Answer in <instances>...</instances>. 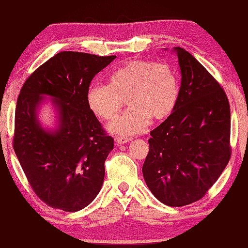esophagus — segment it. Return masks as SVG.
Instances as JSON below:
<instances>
[{"label": "esophagus", "instance_id": "esophagus-1", "mask_svg": "<svg viewBox=\"0 0 248 248\" xmlns=\"http://www.w3.org/2000/svg\"><path fill=\"white\" fill-rule=\"evenodd\" d=\"M131 140H132L131 138H125V137H116V138H115V141H116V143L118 144V145H121V144H124V143H127V142L131 141Z\"/></svg>", "mask_w": 248, "mask_h": 248}]
</instances>
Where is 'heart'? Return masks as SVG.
Masks as SVG:
<instances>
[{
    "label": "heart",
    "instance_id": "1",
    "mask_svg": "<svg viewBox=\"0 0 248 248\" xmlns=\"http://www.w3.org/2000/svg\"><path fill=\"white\" fill-rule=\"evenodd\" d=\"M179 97V79L169 63L132 60L120 66L109 78L108 85H92L87 103L95 115L114 120L127 98L128 110L108 129L111 133L132 136L139 133L153 119L169 116Z\"/></svg>",
    "mask_w": 248,
    "mask_h": 248
}]
</instances>
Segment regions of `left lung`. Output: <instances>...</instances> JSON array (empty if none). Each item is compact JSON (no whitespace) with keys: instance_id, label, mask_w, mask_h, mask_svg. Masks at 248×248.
<instances>
[{"instance_id":"obj_1","label":"left lung","mask_w":248,"mask_h":248,"mask_svg":"<svg viewBox=\"0 0 248 248\" xmlns=\"http://www.w3.org/2000/svg\"><path fill=\"white\" fill-rule=\"evenodd\" d=\"M182 73L177 104L150 132L142 173L149 189L170 207L202 198L231 157V111L225 92L204 66L175 47Z\"/></svg>"}]
</instances>
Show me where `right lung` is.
Here are the masks:
<instances>
[{"label":"right lung","instance_id":"add662e5","mask_svg":"<svg viewBox=\"0 0 248 248\" xmlns=\"http://www.w3.org/2000/svg\"><path fill=\"white\" fill-rule=\"evenodd\" d=\"M116 56L62 51L40 65L20 90L13 145L31 187L54 209L75 212L102 189L105 161L114 139L105 133L87 103L92 79ZM52 98L57 125L45 129L36 111Z\"/></svg>","mask_w":248,"mask_h":248}]
</instances>
